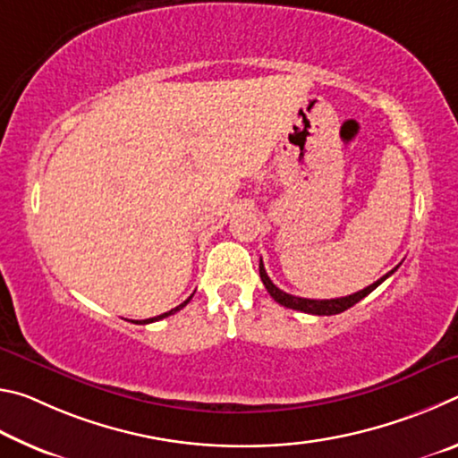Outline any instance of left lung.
Returning <instances> with one entry per match:
<instances>
[{
  "label": "left lung",
  "instance_id": "obj_1",
  "mask_svg": "<svg viewBox=\"0 0 458 458\" xmlns=\"http://www.w3.org/2000/svg\"><path fill=\"white\" fill-rule=\"evenodd\" d=\"M400 267V265H398ZM398 267L390 270V273L384 275L382 278H377L374 284L366 286V289H361L358 293L350 294V297H339V299H303V297H294V294H289L278 289V286L270 281L265 265H262V259H260V278H262V284H265V289L270 293V297H273L278 305H283L286 309H294V311H303V313H311V315H337V313H344L347 309L353 307L355 303H360L363 297H368V294L376 289V286L382 284L387 276L394 275L398 270Z\"/></svg>",
  "mask_w": 458,
  "mask_h": 458
}]
</instances>
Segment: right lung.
I'll use <instances>...</instances> for the list:
<instances>
[{"label": "right lung", "mask_w": 458, "mask_h": 458, "mask_svg": "<svg viewBox=\"0 0 458 458\" xmlns=\"http://www.w3.org/2000/svg\"><path fill=\"white\" fill-rule=\"evenodd\" d=\"M191 297H193V294H191ZM191 297H190V299H185L182 305H177L175 309H172V311H167V313H164V315H157V317H151V319H143V321H133V323H139V325H145V323H153V321H159V319H164V317H169V315H174V313H177V311H180V309H183L185 305H188V303H190V301H191Z\"/></svg>", "instance_id": "1"}]
</instances>
